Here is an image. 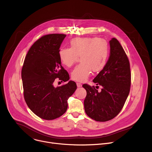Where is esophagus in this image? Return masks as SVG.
Listing matches in <instances>:
<instances>
[{
    "label": "esophagus",
    "instance_id": "esophagus-1",
    "mask_svg": "<svg viewBox=\"0 0 152 152\" xmlns=\"http://www.w3.org/2000/svg\"><path fill=\"white\" fill-rule=\"evenodd\" d=\"M76 85H77V87H81L82 86V83H79V82H77L76 83Z\"/></svg>",
    "mask_w": 152,
    "mask_h": 152
}]
</instances>
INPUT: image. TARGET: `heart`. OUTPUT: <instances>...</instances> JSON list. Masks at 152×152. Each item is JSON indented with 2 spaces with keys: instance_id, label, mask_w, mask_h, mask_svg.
<instances>
[{
  "instance_id": "b5f03b06",
  "label": "heart",
  "mask_w": 152,
  "mask_h": 152,
  "mask_svg": "<svg viewBox=\"0 0 152 152\" xmlns=\"http://www.w3.org/2000/svg\"><path fill=\"white\" fill-rule=\"evenodd\" d=\"M70 48L59 49L58 55L61 63L71 67L80 56L81 62L72 72V78L83 82L90 76L91 71L99 72L105 67L108 56L109 46L107 42L97 37H77L70 41Z\"/></svg>"
}]
</instances>
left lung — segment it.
Wrapping results in <instances>:
<instances>
[{
	"label": "left lung",
	"mask_w": 152,
	"mask_h": 152,
	"mask_svg": "<svg viewBox=\"0 0 152 152\" xmlns=\"http://www.w3.org/2000/svg\"><path fill=\"white\" fill-rule=\"evenodd\" d=\"M110 54L105 67L93 79L101 85L100 92L87 84L84 100L85 111L97 121H107L116 117L122 110L131 87V75L128 58L119 41H110Z\"/></svg>",
	"instance_id": "obj_1"
}]
</instances>
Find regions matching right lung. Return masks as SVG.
<instances>
[{"label":"right lung","mask_w":152,"mask_h":152,"mask_svg":"<svg viewBox=\"0 0 152 152\" xmlns=\"http://www.w3.org/2000/svg\"><path fill=\"white\" fill-rule=\"evenodd\" d=\"M65 34L42 36L31 46L21 70L24 98L29 109L41 118L51 120L66 112L67 100L77 88L72 80L55 87L56 78L67 82L70 77L61 66L58 52Z\"/></svg>","instance_id":"right-lung-1"}]
</instances>
